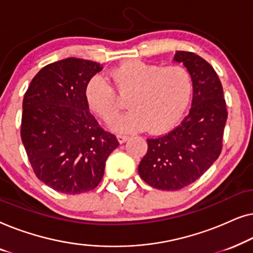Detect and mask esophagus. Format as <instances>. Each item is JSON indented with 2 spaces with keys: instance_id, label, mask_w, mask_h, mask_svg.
<instances>
[{
  "instance_id": "34e87169",
  "label": "esophagus",
  "mask_w": 253,
  "mask_h": 253,
  "mask_svg": "<svg viewBox=\"0 0 253 253\" xmlns=\"http://www.w3.org/2000/svg\"><path fill=\"white\" fill-rule=\"evenodd\" d=\"M117 139H119V141L121 144L126 143V141L129 139V136H126V134H117Z\"/></svg>"
}]
</instances>
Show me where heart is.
Wrapping results in <instances>:
<instances>
[{"mask_svg":"<svg viewBox=\"0 0 253 253\" xmlns=\"http://www.w3.org/2000/svg\"><path fill=\"white\" fill-rule=\"evenodd\" d=\"M108 78L115 90L101 76H94L86 85L85 98L92 112L109 122L121 109L117 95L127 96L130 110L112 123L119 132L147 126L153 132L168 130L181 117L191 96V75L182 65L162 67L129 60L110 70Z\"/></svg>","mask_w":253,"mask_h":253,"instance_id":"heart-1","label":"heart"}]
</instances>
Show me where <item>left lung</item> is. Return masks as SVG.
Here are the masks:
<instances>
[{
	"label": "left lung",
	"instance_id": "left-lung-1",
	"mask_svg": "<svg viewBox=\"0 0 253 253\" xmlns=\"http://www.w3.org/2000/svg\"><path fill=\"white\" fill-rule=\"evenodd\" d=\"M174 60L191 75V108L168 133L148 138L138 171L159 190L176 191L197 181L219 158L228 112L223 88L209 62L191 51H176Z\"/></svg>",
	"mask_w": 253,
	"mask_h": 253
}]
</instances>
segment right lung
<instances>
[{"mask_svg":"<svg viewBox=\"0 0 253 253\" xmlns=\"http://www.w3.org/2000/svg\"><path fill=\"white\" fill-rule=\"evenodd\" d=\"M101 70L82 58L54 62L34 76L24 95L22 141L34 174L55 191L78 195L94 189L119 146L85 98L88 81Z\"/></svg>","mask_w":253,"mask_h":253,"instance_id":"right-lung-1","label":"right lung"}]
</instances>
